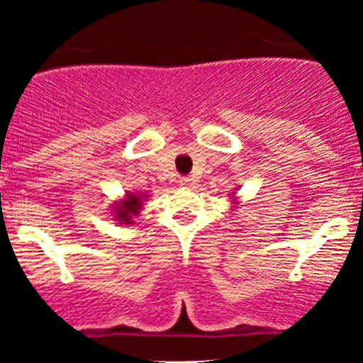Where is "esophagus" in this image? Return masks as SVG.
I'll return each instance as SVG.
<instances>
[{
  "instance_id": "obj_1",
  "label": "esophagus",
  "mask_w": 363,
  "mask_h": 363,
  "mask_svg": "<svg viewBox=\"0 0 363 363\" xmlns=\"http://www.w3.org/2000/svg\"><path fill=\"white\" fill-rule=\"evenodd\" d=\"M179 184L182 187H194V179L193 177H181L179 179Z\"/></svg>"
}]
</instances>
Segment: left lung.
<instances>
[{
	"label": "left lung",
	"instance_id": "1",
	"mask_svg": "<svg viewBox=\"0 0 363 363\" xmlns=\"http://www.w3.org/2000/svg\"><path fill=\"white\" fill-rule=\"evenodd\" d=\"M230 196H232V206L237 208V206H239V198H235L234 193H232Z\"/></svg>",
	"mask_w": 363,
	"mask_h": 363
}]
</instances>
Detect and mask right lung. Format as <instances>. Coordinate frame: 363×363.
<instances>
[{
	"label": "right lung",
	"mask_w": 363,
	"mask_h": 363,
	"mask_svg": "<svg viewBox=\"0 0 363 363\" xmlns=\"http://www.w3.org/2000/svg\"><path fill=\"white\" fill-rule=\"evenodd\" d=\"M148 196L143 193H131V191H126L123 199L119 201H114L112 205V216L114 220H118L119 223H133V220L140 215V211L143 210L145 201H148Z\"/></svg>",
	"instance_id": "1"
}]
</instances>
